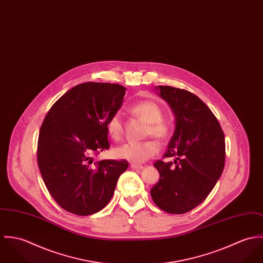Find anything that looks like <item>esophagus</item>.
Masks as SVG:
<instances>
[{"instance_id":"obj_1","label":"esophagus","mask_w":263,"mask_h":263,"mask_svg":"<svg viewBox=\"0 0 263 263\" xmlns=\"http://www.w3.org/2000/svg\"><path fill=\"white\" fill-rule=\"evenodd\" d=\"M130 166H131V168H132V170H136V171L143 170V166H142V165H140V164H134V163H132Z\"/></svg>"}]
</instances>
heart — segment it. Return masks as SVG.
I'll list each match as a JSON object with an SVG mask.
<instances>
[{
    "instance_id": "1",
    "label": "heart",
    "mask_w": 263,
    "mask_h": 263,
    "mask_svg": "<svg viewBox=\"0 0 263 263\" xmlns=\"http://www.w3.org/2000/svg\"><path fill=\"white\" fill-rule=\"evenodd\" d=\"M131 111L142 118L148 123L147 134L153 135L158 139H165L171 133L170 125L162 119V110L160 106L152 101L145 100L135 103L131 107ZM107 131L111 138L117 140L123 131L122 117L120 113L113 114L108 121ZM159 150V145L155 140H146L143 142H128L119 146L115 150L118 158L131 162H143L154 156Z\"/></svg>"
}]
</instances>
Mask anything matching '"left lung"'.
<instances>
[{"label":"left lung","mask_w":263,"mask_h":263,"mask_svg":"<svg viewBox=\"0 0 263 263\" xmlns=\"http://www.w3.org/2000/svg\"><path fill=\"white\" fill-rule=\"evenodd\" d=\"M175 115V132L157 160L158 182L151 189L155 204L170 214H184L201 204L214 189L225 164V136L212 111L189 90L155 87Z\"/></svg>","instance_id":"8db88e82"}]
</instances>
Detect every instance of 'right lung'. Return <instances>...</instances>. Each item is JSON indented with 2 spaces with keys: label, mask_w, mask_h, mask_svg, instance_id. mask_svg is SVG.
Masks as SVG:
<instances>
[{
  "label": "right lung",
  "mask_w": 263,
  "mask_h": 263,
  "mask_svg": "<svg viewBox=\"0 0 263 263\" xmlns=\"http://www.w3.org/2000/svg\"><path fill=\"white\" fill-rule=\"evenodd\" d=\"M126 88L117 84L78 85L54 103L40 128L37 161L43 181L65 211L88 216L112 199L128 161L93 162L110 147L107 124L122 107Z\"/></svg>",
  "instance_id": "obj_1"
}]
</instances>
